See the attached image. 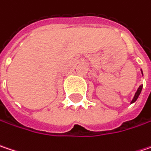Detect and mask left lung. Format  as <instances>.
Listing matches in <instances>:
<instances>
[{"label": "left lung", "mask_w": 151, "mask_h": 151, "mask_svg": "<svg viewBox=\"0 0 151 151\" xmlns=\"http://www.w3.org/2000/svg\"><path fill=\"white\" fill-rule=\"evenodd\" d=\"M141 73H142V74H143V71H142V70H141ZM142 89H143V85L140 86L138 87V89L137 90V91H136V93H135V95H134V98H133V99L131 100L130 104L134 103V102L137 101V99H138V97H139V95H140V93H141V91H142Z\"/></svg>", "instance_id": "left-lung-1"}]
</instances>
